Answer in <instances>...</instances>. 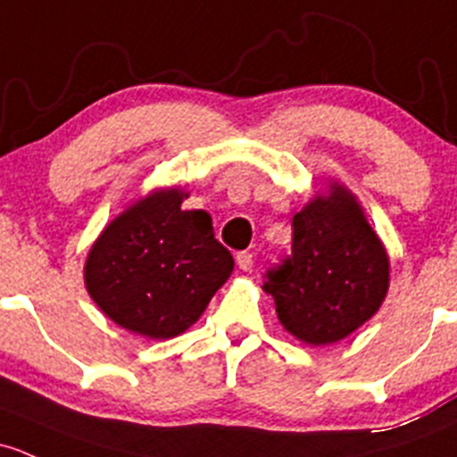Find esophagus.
I'll use <instances>...</instances> for the list:
<instances>
[{
  "instance_id": "obj_1",
  "label": "esophagus",
  "mask_w": 457,
  "mask_h": 457,
  "mask_svg": "<svg viewBox=\"0 0 457 457\" xmlns=\"http://www.w3.org/2000/svg\"><path fill=\"white\" fill-rule=\"evenodd\" d=\"M237 262L243 271H249L253 267V253L252 252H238L237 253Z\"/></svg>"
}]
</instances>
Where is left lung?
<instances>
[{"mask_svg":"<svg viewBox=\"0 0 457 457\" xmlns=\"http://www.w3.org/2000/svg\"><path fill=\"white\" fill-rule=\"evenodd\" d=\"M262 291L280 324L311 345L344 339L378 311L390 262L354 196L333 186L293 216L291 252L269 267Z\"/></svg>","mask_w":457,"mask_h":457,"instance_id":"obj_1","label":"left lung"}]
</instances>
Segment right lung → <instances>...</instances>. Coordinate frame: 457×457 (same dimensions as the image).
<instances>
[{"label":"right lung","mask_w":457,"mask_h":457,"mask_svg":"<svg viewBox=\"0 0 457 457\" xmlns=\"http://www.w3.org/2000/svg\"><path fill=\"white\" fill-rule=\"evenodd\" d=\"M179 190L153 192L107 225L91 247L85 282L115 324L170 339L199 320L234 269L201 210H181Z\"/></svg>","instance_id":"obj_1"}]
</instances>
